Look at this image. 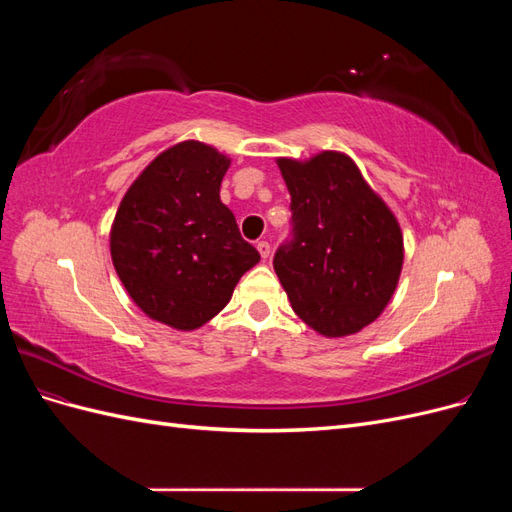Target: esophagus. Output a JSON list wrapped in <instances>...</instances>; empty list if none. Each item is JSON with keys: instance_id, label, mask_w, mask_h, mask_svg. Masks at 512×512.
<instances>
[{"instance_id": "1", "label": "esophagus", "mask_w": 512, "mask_h": 512, "mask_svg": "<svg viewBox=\"0 0 512 512\" xmlns=\"http://www.w3.org/2000/svg\"><path fill=\"white\" fill-rule=\"evenodd\" d=\"M256 250H258V254H260L262 258H269V256H271V245H269L267 241H258Z\"/></svg>"}]
</instances>
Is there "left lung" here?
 Wrapping results in <instances>:
<instances>
[{"label":"left lung","mask_w":512,"mask_h":512,"mask_svg":"<svg viewBox=\"0 0 512 512\" xmlns=\"http://www.w3.org/2000/svg\"><path fill=\"white\" fill-rule=\"evenodd\" d=\"M292 209V241L273 258L307 327L346 337L389 305L404 267V235L389 205L342 151L277 158Z\"/></svg>","instance_id":"1"}]
</instances>
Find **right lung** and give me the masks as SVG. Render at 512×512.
<instances>
[{
  "label": "right lung",
  "mask_w": 512,
  "mask_h": 512,
  "mask_svg": "<svg viewBox=\"0 0 512 512\" xmlns=\"http://www.w3.org/2000/svg\"><path fill=\"white\" fill-rule=\"evenodd\" d=\"M230 158L183 141L134 179L111 226V258L130 299L156 322L194 331L220 314L260 260L220 200Z\"/></svg>",
  "instance_id": "1"
}]
</instances>
